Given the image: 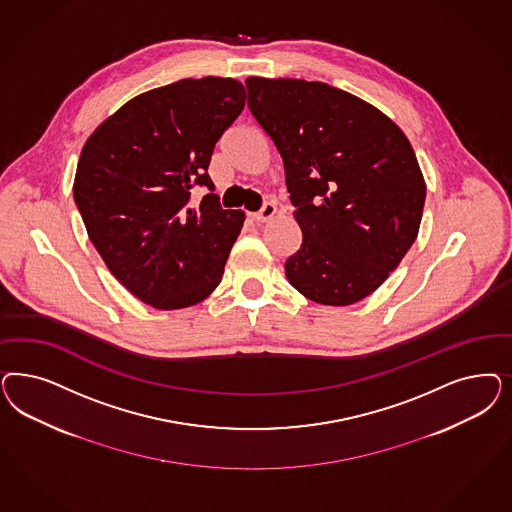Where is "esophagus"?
<instances>
[{"instance_id": "esophagus-1", "label": "esophagus", "mask_w": 512, "mask_h": 512, "mask_svg": "<svg viewBox=\"0 0 512 512\" xmlns=\"http://www.w3.org/2000/svg\"><path fill=\"white\" fill-rule=\"evenodd\" d=\"M275 213H277L275 203H264V207H262L258 213H254L252 218H254L256 222H267V220H271V218H273Z\"/></svg>"}]
</instances>
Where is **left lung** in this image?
I'll return each mask as SVG.
<instances>
[{
    "label": "left lung",
    "mask_w": 512,
    "mask_h": 512,
    "mask_svg": "<svg viewBox=\"0 0 512 512\" xmlns=\"http://www.w3.org/2000/svg\"><path fill=\"white\" fill-rule=\"evenodd\" d=\"M248 109L281 154L301 247L284 271L322 305L375 292L413 247L426 182L405 133L326 83L248 77Z\"/></svg>",
    "instance_id": "left-lung-1"
}]
</instances>
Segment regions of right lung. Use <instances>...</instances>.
<instances>
[{
	"label": "right lung",
	"instance_id": "add662e5",
	"mask_svg": "<svg viewBox=\"0 0 512 512\" xmlns=\"http://www.w3.org/2000/svg\"><path fill=\"white\" fill-rule=\"evenodd\" d=\"M245 98L233 79H182L130 99L84 143L73 198L88 237L154 309L196 305L222 281L245 215L222 209L207 169ZM196 185L210 190L199 204Z\"/></svg>",
	"mask_w": 512,
	"mask_h": 512
}]
</instances>
